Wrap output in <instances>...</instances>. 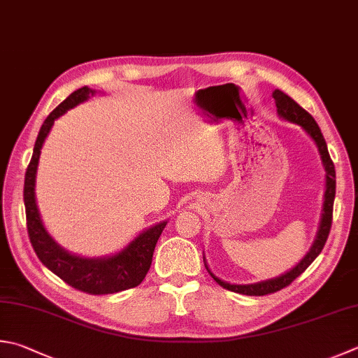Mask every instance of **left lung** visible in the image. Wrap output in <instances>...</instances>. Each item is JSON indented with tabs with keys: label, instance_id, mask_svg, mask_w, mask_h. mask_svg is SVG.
Returning <instances> with one entry per match:
<instances>
[{
	"label": "left lung",
	"instance_id": "left-lung-1",
	"mask_svg": "<svg viewBox=\"0 0 358 358\" xmlns=\"http://www.w3.org/2000/svg\"><path fill=\"white\" fill-rule=\"evenodd\" d=\"M273 98L275 101V107H278V115L289 121V123L299 124L302 129L307 132V136L315 141L316 148H318L320 156H321V162L322 166H324L326 171V192H324V204H322V213H321V220H320V226H318V232H316V237L310 246L308 252L301 259V262L298 265L293 266L289 271L278 275V278L273 279H266V280H260L255 282V284H229V282L221 280L220 278H217L210 269L207 266V262L204 257V265L207 268L208 274L212 275L215 279V282L226 288L231 289V292L240 293V294H249V296H263V294H269L274 292H279L284 287L289 285L292 282L301 275L306 269L310 266L316 257H318L320 252L322 251V248L326 245V240L329 237L330 232V226H332V210H334V199H335V166L334 162L330 160L329 151H327V145L326 140L322 137L320 126L316 124V121L313 120V117L310 115L307 110L302 109V107L296 103L294 99L289 98L288 95H285L284 92L280 90H274L273 92Z\"/></svg>",
	"mask_w": 358,
	"mask_h": 358
}]
</instances>
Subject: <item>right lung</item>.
Listing matches in <instances>:
<instances>
[{"label": "right lung", "mask_w": 358, "mask_h": 358, "mask_svg": "<svg viewBox=\"0 0 358 358\" xmlns=\"http://www.w3.org/2000/svg\"><path fill=\"white\" fill-rule=\"evenodd\" d=\"M93 95H96V90L87 85L80 87L46 117L38 131L29 166L26 170L23 198L29 240L40 262L73 288L90 294H109L141 284L146 273L150 271L154 248L168 221H160L141 231L129 245L115 254L106 257H83L66 251L51 237L43 226L36 201V176L40 152L54 121Z\"/></svg>", "instance_id": "obj_1"}]
</instances>
